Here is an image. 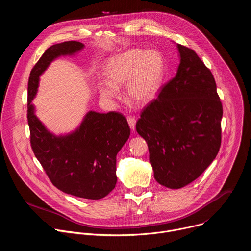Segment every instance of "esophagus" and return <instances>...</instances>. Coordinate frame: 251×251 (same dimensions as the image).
I'll list each match as a JSON object with an SVG mask.
<instances>
[{"mask_svg": "<svg viewBox=\"0 0 251 251\" xmlns=\"http://www.w3.org/2000/svg\"><path fill=\"white\" fill-rule=\"evenodd\" d=\"M127 121H128V123H129L130 128H131L132 130H134V129H135V126H136V118H135V116H132V115L128 116V117H127Z\"/></svg>", "mask_w": 251, "mask_h": 251, "instance_id": "esophagus-1", "label": "esophagus"}]
</instances>
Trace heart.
Returning a JSON list of instances; mask_svg holds the SVG:
<instances>
[{"mask_svg":"<svg viewBox=\"0 0 251 251\" xmlns=\"http://www.w3.org/2000/svg\"><path fill=\"white\" fill-rule=\"evenodd\" d=\"M164 73L161 54L154 50L132 49L111 58L106 67L108 82L99 84L100 95L112 99L128 83L129 98L136 104L151 102L158 94Z\"/></svg>","mask_w":251,"mask_h":251,"instance_id":"1","label":"heart"}]
</instances>
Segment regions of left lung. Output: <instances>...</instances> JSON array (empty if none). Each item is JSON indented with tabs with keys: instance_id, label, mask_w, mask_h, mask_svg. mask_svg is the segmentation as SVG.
<instances>
[{
	"instance_id": "obj_1",
	"label": "left lung",
	"mask_w": 251,
	"mask_h": 251,
	"mask_svg": "<svg viewBox=\"0 0 251 251\" xmlns=\"http://www.w3.org/2000/svg\"><path fill=\"white\" fill-rule=\"evenodd\" d=\"M181 62L136 123L149 148L156 181L180 189L216 159L222 143L223 105L209 68L190 48L177 44Z\"/></svg>"
}]
</instances>
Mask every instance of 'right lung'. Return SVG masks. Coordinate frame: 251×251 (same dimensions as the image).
Listing matches in <instances>:
<instances>
[{
	"instance_id": "obj_1",
	"label": "right lung",
	"mask_w": 251,
	"mask_h": 251,
	"mask_svg": "<svg viewBox=\"0 0 251 251\" xmlns=\"http://www.w3.org/2000/svg\"><path fill=\"white\" fill-rule=\"evenodd\" d=\"M83 44L64 42L50 47L32 67L27 83V123L30 146L54 187L65 194L99 200L116 186V155L130 136L126 117L119 112L86 114L80 127L67 136L50 133L30 104L39 77L57 56L73 54Z\"/></svg>"
}]
</instances>
